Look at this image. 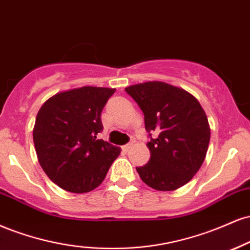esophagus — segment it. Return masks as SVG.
Returning <instances> with one entry per match:
<instances>
[{
	"label": "esophagus",
	"instance_id": "1",
	"mask_svg": "<svg viewBox=\"0 0 250 250\" xmlns=\"http://www.w3.org/2000/svg\"><path fill=\"white\" fill-rule=\"evenodd\" d=\"M133 142H134V139H131V142H130V143L126 144V145L123 146V147H122L123 151H124V152H128V149H130V148H131V146L133 145Z\"/></svg>",
	"mask_w": 250,
	"mask_h": 250
}]
</instances>
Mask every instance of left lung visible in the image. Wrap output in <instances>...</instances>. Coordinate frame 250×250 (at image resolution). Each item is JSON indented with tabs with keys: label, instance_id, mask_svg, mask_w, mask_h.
Instances as JSON below:
<instances>
[{
	"label": "left lung",
	"instance_id": "obj_1",
	"mask_svg": "<svg viewBox=\"0 0 250 250\" xmlns=\"http://www.w3.org/2000/svg\"><path fill=\"white\" fill-rule=\"evenodd\" d=\"M125 91L143 111L149 137L151 158L137 167L139 177L157 190L186 185L200 169L210 139L200 103L187 91L163 82L131 85Z\"/></svg>",
	"mask_w": 250,
	"mask_h": 250
}]
</instances>
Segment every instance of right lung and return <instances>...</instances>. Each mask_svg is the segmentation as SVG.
<instances>
[{
	"label": "right lung",
	"mask_w": 250,
	"mask_h": 250,
	"mask_svg": "<svg viewBox=\"0 0 250 250\" xmlns=\"http://www.w3.org/2000/svg\"><path fill=\"white\" fill-rule=\"evenodd\" d=\"M83 86L57 93L38 111L34 144L40 165L52 183L71 193H86L103 183L120 147L97 139L101 114L114 93Z\"/></svg>",
	"instance_id": "obj_1"
}]
</instances>
